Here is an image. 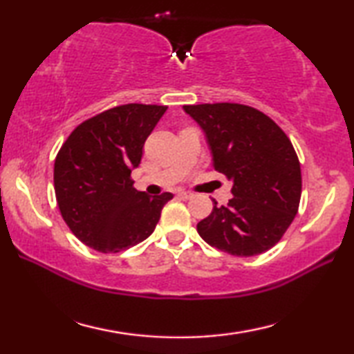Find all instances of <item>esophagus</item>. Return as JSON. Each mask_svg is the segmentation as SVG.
<instances>
[{"instance_id": "esophagus-1", "label": "esophagus", "mask_w": 354, "mask_h": 354, "mask_svg": "<svg viewBox=\"0 0 354 354\" xmlns=\"http://www.w3.org/2000/svg\"><path fill=\"white\" fill-rule=\"evenodd\" d=\"M178 198H181V200H189V198H192V194H190V192H179V194H178Z\"/></svg>"}]
</instances>
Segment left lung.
Instances as JSON below:
<instances>
[{
    "label": "left lung",
    "instance_id": "8db88e82",
    "mask_svg": "<svg viewBox=\"0 0 354 354\" xmlns=\"http://www.w3.org/2000/svg\"><path fill=\"white\" fill-rule=\"evenodd\" d=\"M205 131L214 169L232 179V198L196 225L211 247L248 257L274 247L295 218L301 169L287 134L254 107L239 103L184 106Z\"/></svg>",
    "mask_w": 354,
    "mask_h": 354
}]
</instances>
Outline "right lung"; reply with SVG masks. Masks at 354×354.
I'll return each mask as SVG.
<instances>
[{
	"label": "right lung",
	"instance_id": "obj_1",
	"mask_svg": "<svg viewBox=\"0 0 354 354\" xmlns=\"http://www.w3.org/2000/svg\"><path fill=\"white\" fill-rule=\"evenodd\" d=\"M167 106L129 103L84 120L55 160L59 211L70 231L100 253H118L151 236L169 192L134 189L131 170Z\"/></svg>",
	"mask_w": 354,
	"mask_h": 354
}]
</instances>
